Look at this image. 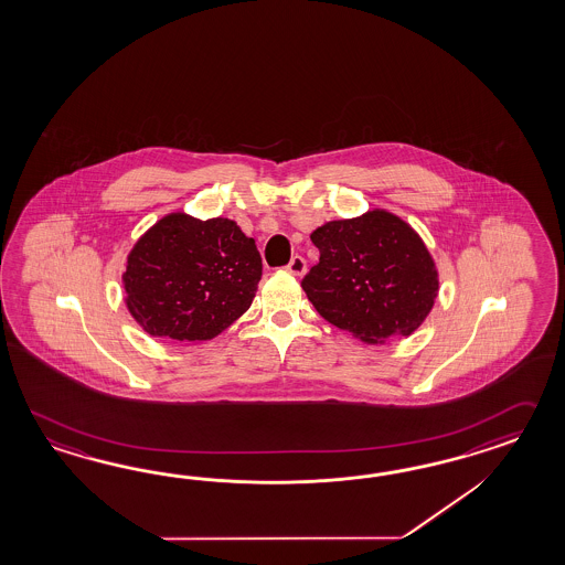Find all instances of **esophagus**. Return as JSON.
I'll list each match as a JSON object with an SVG mask.
<instances>
[{"label":"esophagus","mask_w":565,"mask_h":565,"mask_svg":"<svg viewBox=\"0 0 565 565\" xmlns=\"http://www.w3.org/2000/svg\"><path fill=\"white\" fill-rule=\"evenodd\" d=\"M286 269H288L291 276H303L306 274V259L300 257V255H294Z\"/></svg>","instance_id":"obj_1"}]
</instances>
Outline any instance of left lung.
Segmentation results:
<instances>
[{"instance_id":"left-lung-1","label":"left lung","mask_w":565,"mask_h":565,"mask_svg":"<svg viewBox=\"0 0 565 565\" xmlns=\"http://www.w3.org/2000/svg\"><path fill=\"white\" fill-rule=\"evenodd\" d=\"M320 250L302 288L318 315L363 343L413 334L433 310L439 274L411 224L385 210L310 234Z\"/></svg>"}]
</instances>
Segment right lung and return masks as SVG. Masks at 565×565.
<instances>
[{"mask_svg":"<svg viewBox=\"0 0 565 565\" xmlns=\"http://www.w3.org/2000/svg\"><path fill=\"white\" fill-rule=\"evenodd\" d=\"M262 271L255 241L236 222L173 212L130 250L126 306L152 337L210 341L247 312Z\"/></svg>","mask_w":565,"mask_h":565,"instance_id":"add662e5","label":"right lung"}]
</instances>
